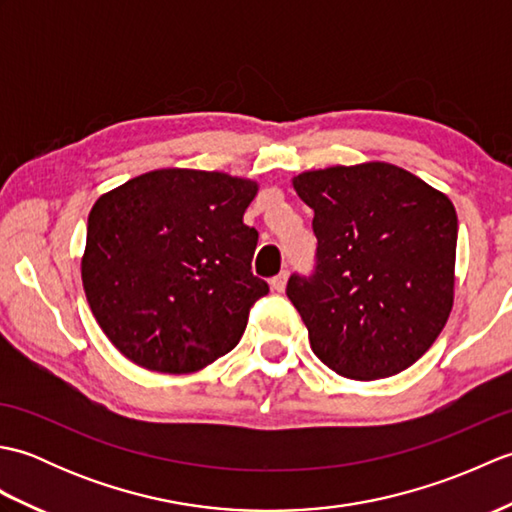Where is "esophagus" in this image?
<instances>
[{
    "instance_id": "1",
    "label": "esophagus",
    "mask_w": 512,
    "mask_h": 512,
    "mask_svg": "<svg viewBox=\"0 0 512 512\" xmlns=\"http://www.w3.org/2000/svg\"><path fill=\"white\" fill-rule=\"evenodd\" d=\"M286 281H288V273H279L277 277L270 279V288L275 292H284L286 290Z\"/></svg>"
}]
</instances>
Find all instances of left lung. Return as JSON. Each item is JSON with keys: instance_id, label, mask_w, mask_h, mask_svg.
Listing matches in <instances>:
<instances>
[{"instance_id": "obj_1", "label": "left lung", "mask_w": 512, "mask_h": 512, "mask_svg": "<svg viewBox=\"0 0 512 512\" xmlns=\"http://www.w3.org/2000/svg\"><path fill=\"white\" fill-rule=\"evenodd\" d=\"M292 189L314 211L317 273L286 295L312 352L336 374L378 380L438 339L455 297L458 215L442 191L389 162L303 171Z\"/></svg>"}]
</instances>
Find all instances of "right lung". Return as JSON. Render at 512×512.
<instances>
[{"instance_id": "right-lung-1", "label": "right lung", "mask_w": 512, "mask_h": 512, "mask_svg": "<svg viewBox=\"0 0 512 512\" xmlns=\"http://www.w3.org/2000/svg\"><path fill=\"white\" fill-rule=\"evenodd\" d=\"M259 184L224 171L156 169L103 193L88 217L81 279L96 323L129 361L191 374L242 339L268 292L250 270L244 211Z\"/></svg>"}]
</instances>
